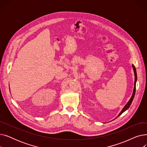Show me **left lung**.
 <instances>
[{
	"label": "left lung",
	"mask_w": 147,
	"mask_h": 147,
	"mask_svg": "<svg viewBox=\"0 0 147 147\" xmlns=\"http://www.w3.org/2000/svg\"><path fill=\"white\" fill-rule=\"evenodd\" d=\"M132 68H134V74H135V83H134V92H133V94L132 95V96H131L130 99H129V101L127 102V103L125 105V106L123 107V109H122V110L121 111V112L119 113V114L117 115V117L120 116V115L123 113L125 112L126 110H127L129 107H130V105L132 104V101H133V99L134 98L135 96V91H136V80H137V74H136V68L135 67V66L134 65H132ZM116 117V118H117Z\"/></svg>",
	"instance_id": "1"
}]
</instances>
